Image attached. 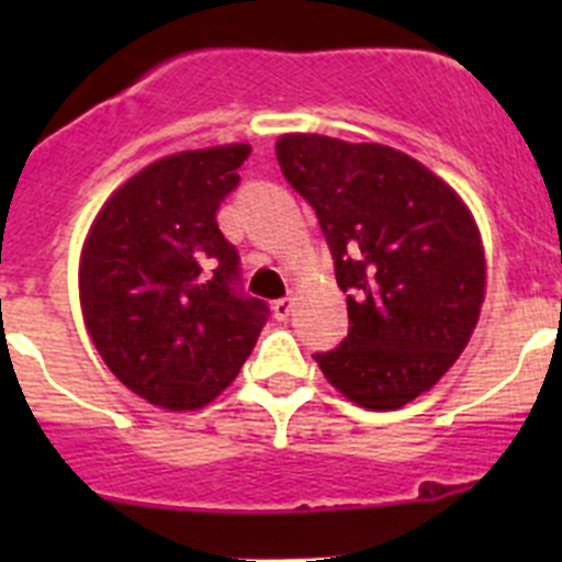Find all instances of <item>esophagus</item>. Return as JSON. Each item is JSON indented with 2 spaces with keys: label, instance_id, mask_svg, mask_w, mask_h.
<instances>
[{
  "label": "esophagus",
  "instance_id": "esophagus-1",
  "mask_svg": "<svg viewBox=\"0 0 562 562\" xmlns=\"http://www.w3.org/2000/svg\"><path fill=\"white\" fill-rule=\"evenodd\" d=\"M292 306H295V301H292V297H281V301H276V304H272V312H276L278 321H286L292 312Z\"/></svg>",
  "mask_w": 562,
  "mask_h": 562
}]
</instances>
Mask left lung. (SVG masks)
<instances>
[{
	"mask_svg": "<svg viewBox=\"0 0 562 562\" xmlns=\"http://www.w3.org/2000/svg\"><path fill=\"white\" fill-rule=\"evenodd\" d=\"M276 157L315 207L349 292V337L317 366L360 408L408 405L448 374L479 324L486 258L473 211L382 143L281 134Z\"/></svg>",
	"mask_w": 562,
	"mask_h": 562,
	"instance_id": "1",
	"label": "left lung"
}]
</instances>
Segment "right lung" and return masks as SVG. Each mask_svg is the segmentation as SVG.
Listing matches in <instances>:
<instances>
[{
    "instance_id": "right-lung-1",
    "label": "right lung",
    "mask_w": 562,
    "mask_h": 562,
    "mask_svg": "<svg viewBox=\"0 0 562 562\" xmlns=\"http://www.w3.org/2000/svg\"><path fill=\"white\" fill-rule=\"evenodd\" d=\"M247 154V143H227L154 160L114 188L83 238L78 297L89 340L157 408L216 400L270 315L236 292L238 252L216 225Z\"/></svg>"
}]
</instances>
